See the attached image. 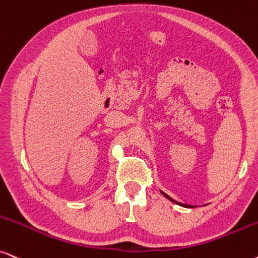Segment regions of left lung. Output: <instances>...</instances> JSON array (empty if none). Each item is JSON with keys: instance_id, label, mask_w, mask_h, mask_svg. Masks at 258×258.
<instances>
[{"instance_id": "obj_1", "label": "left lung", "mask_w": 258, "mask_h": 258, "mask_svg": "<svg viewBox=\"0 0 258 258\" xmlns=\"http://www.w3.org/2000/svg\"><path fill=\"white\" fill-rule=\"evenodd\" d=\"M161 193H162L163 196L166 197L167 199L170 200V202L174 203V204H176V205H180V206H182V207H188V209H190V207H197V206H193V205H187V204H182V203H179V202H176V200H174V199L170 198V197H169L168 195H166V193H165V192H162V190H161Z\"/></svg>"}]
</instances>
